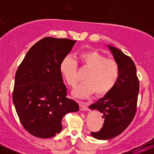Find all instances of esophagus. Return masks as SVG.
Wrapping results in <instances>:
<instances>
[{
	"instance_id": "34e87169",
	"label": "esophagus",
	"mask_w": 154,
	"mask_h": 154,
	"mask_svg": "<svg viewBox=\"0 0 154 154\" xmlns=\"http://www.w3.org/2000/svg\"><path fill=\"white\" fill-rule=\"evenodd\" d=\"M79 109L82 111H87L88 109V104L85 102L82 101H79Z\"/></svg>"
}]
</instances>
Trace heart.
Returning a JSON list of instances; mask_svg holds the SVG:
<instances>
[{"label":"heart","instance_id":"obj_1","mask_svg":"<svg viewBox=\"0 0 154 154\" xmlns=\"http://www.w3.org/2000/svg\"><path fill=\"white\" fill-rule=\"evenodd\" d=\"M82 66L88 70L85 77L86 82L76 88L74 94L83 98L95 93L96 96H103L109 93L119 76V66L116 60L108 59L96 51H88L79 55ZM60 70L67 84L75 88L79 78L77 61L69 56H65L60 63Z\"/></svg>","mask_w":154,"mask_h":154}]
</instances>
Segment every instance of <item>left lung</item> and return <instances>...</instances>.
Returning <instances> with one entry per match:
<instances>
[{"instance_id":"1","label":"left lung","mask_w":154,"mask_h":154,"mask_svg":"<svg viewBox=\"0 0 154 154\" xmlns=\"http://www.w3.org/2000/svg\"><path fill=\"white\" fill-rule=\"evenodd\" d=\"M119 66V76L113 89L90 109L100 111L104 119L98 132H91L96 139L109 140L122 133L129 126L137 111L140 83L136 66L130 56L109 45Z\"/></svg>"}]
</instances>
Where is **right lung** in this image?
I'll return each instance as SVG.
<instances>
[{"mask_svg":"<svg viewBox=\"0 0 154 154\" xmlns=\"http://www.w3.org/2000/svg\"><path fill=\"white\" fill-rule=\"evenodd\" d=\"M76 40L46 37L26 53L15 75L13 102L24 128L40 138H49L62 130L63 116L79 110L67 98L60 63Z\"/></svg>","mask_w":154,"mask_h":154,"instance_id":"1","label":"right lung"}]
</instances>
